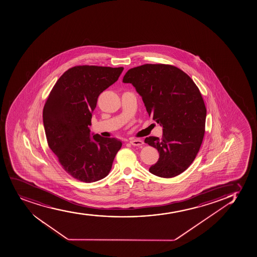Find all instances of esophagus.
Instances as JSON below:
<instances>
[{
  "label": "esophagus",
  "instance_id": "obj_1",
  "mask_svg": "<svg viewBox=\"0 0 257 257\" xmlns=\"http://www.w3.org/2000/svg\"><path fill=\"white\" fill-rule=\"evenodd\" d=\"M130 144L133 146L141 147L144 144V141L140 139H133V140H131Z\"/></svg>",
  "mask_w": 257,
  "mask_h": 257
}]
</instances>
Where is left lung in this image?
Segmentation results:
<instances>
[{"label":"left lung","instance_id":"1","mask_svg":"<svg viewBox=\"0 0 257 257\" xmlns=\"http://www.w3.org/2000/svg\"><path fill=\"white\" fill-rule=\"evenodd\" d=\"M123 82L133 84L149 115L163 127L161 139L144 140L160 154L149 171L164 178L177 177L193 163L204 138L206 108L198 86L185 72L162 64L129 69Z\"/></svg>","mask_w":257,"mask_h":257}]
</instances>
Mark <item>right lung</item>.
<instances>
[{
	"mask_svg": "<svg viewBox=\"0 0 257 257\" xmlns=\"http://www.w3.org/2000/svg\"><path fill=\"white\" fill-rule=\"evenodd\" d=\"M124 68L82 65L64 72L43 108L47 144L67 173L80 182L108 176L122 146L114 138L91 136L97 97L119 79Z\"/></svg>",
	"mask_w": 257,
	"mask_h": 257,
	"instance_id": "right-lung-1",
	"label": "right lung"
}]
</instances>
